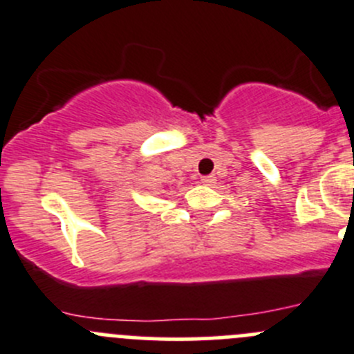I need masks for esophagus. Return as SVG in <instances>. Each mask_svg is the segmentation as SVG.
Listing matches in <instances>:
<instances>
[{
    "instance_id": "esophagus-1",
    "label": "esophagus",
    "mask_w": 354,
    "mask_h": 354,
    "mask_svg": "<svg viewBox=\"0 0 354 354\" xmlns=\"http://www.w3.org/2000/svg\"><path fill=\"white\" fill-rule=\"evenodd\" d=\"M201 181L204 185H214L216 183V176H214V174H209V176H202Z\"/></svg>"
}]
</instances>
